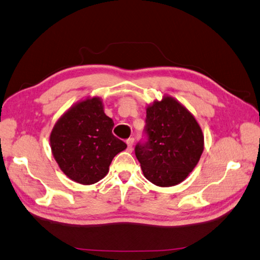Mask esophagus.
I'll use <instances>...</instances> for the list:
<instances>
[{
    "label": "esophagus",
    "mask_w": 260,
    "mask_h": 260,
    "mask_svg": "<svg viewBox=\"0 0 260 260\" xmlns=\"http://www.w3.org/2000/svg\"><path fill=\"white\" fill-rule=\"evenodd\" d=\"M133 143H134V139H128L126 140V144H127V149H128V151H131L132 149H133Z\"/></svg>",
    "instance_id": "34e87169"
}]
</instances>
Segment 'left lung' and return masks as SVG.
Segmentation results:
<instances>
[{"label":"left lung","instance_id":"obj_1","mask_svg":"<svg viewBox=\"0 0 260 260\" xmlns=\"http://www.w3.org/2000/svg\"><path fill=\"white\" fill-rule=\"evenodd\" d=\"M145 121L149 140L135 147L144 177L159 187L180 184L204 151L200 124L184 105L168 94L146 106Z\"/></svg>","mask_w":260,"mask_h":260}]
</instances>
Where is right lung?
<instances>
[{
	"label": "right lung",
	"mask_w": 260,
	"mask_h": 260,
	"mask_svg": "<svg viewBox=\"0 0 260 260\" xmlns=\"http://www.w3.org/2000/svg\"><path fill=\"white\" fill-rule=\"evenodd\" d=\"M114 121L100 96H86L65 111L49 135L59 169L81 185H92L108 174L114 157L127 145L113 134Z\"/></svg>",
	"instance_id": "obj_1"
}]
</instances>
